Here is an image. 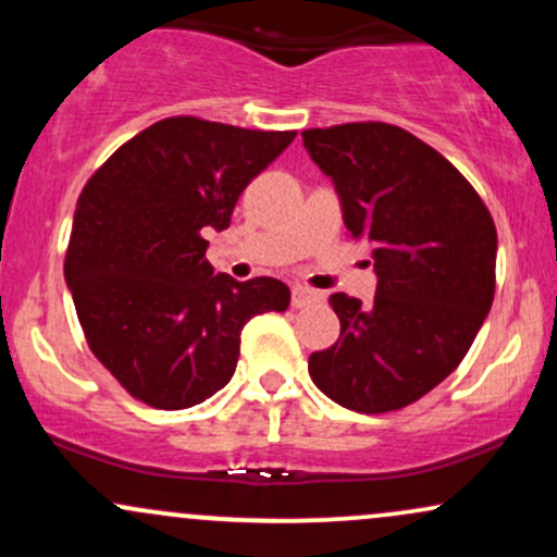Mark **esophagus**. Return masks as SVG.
Instances as JSON below:
<instances>
[{
    "instance_id": "1",
    "label": "esophagus",
    "mask_w": 557,
    "mask_h": 557,
    "mask_svg": "<svg viewBox=\"0 0 557 557\" xmlns=\"http://www.w3.org/2000/svg\"><path fill=\"white\" fill-rule=\"evenodd\" d=\"M324 304V293L311 290L306 285H293V309H306V306Z\"/></svg>"
}]
</instances>
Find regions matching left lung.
<instances>
[{"instance_id": "8db88e82", "label": "left lung", "mask_w": 557, "mask_h": 557, "mask_svg": "<svg viewBox=\"0 0 557 557\" xmlns=\"http://www.w3.org/2000/svg\"><path fill=\"white\" fill-rule=\"evenodd\" d=\"M332 177L350 238L372 246L369 306L335 293L341 337L309 356L327 398L359 413L411 406L469 354L495 298L490 209L447 159L387 123L300 133Z\"/></svg>"}]
</instances>
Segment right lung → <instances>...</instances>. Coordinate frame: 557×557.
<instances>
[{"instance_id":"obj_1","label":"right lung","mask_w":557,"mask_h":557,"mask_svg":"<svg viewBox=\"0 0 557 557\" xmlns=\"http://www.w3.org/2000/svg\"><path fill=\"white\" fill-rule=\"evenodd\" d=\"M296 138L198 117L159 120L120 146L78 198L65 257L88 348L146 406L181 411L235 374L251 317L285 311L274 277L214 274L207 230Z\"/></svg>"}]
</instances>
